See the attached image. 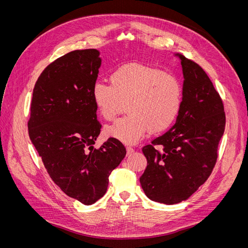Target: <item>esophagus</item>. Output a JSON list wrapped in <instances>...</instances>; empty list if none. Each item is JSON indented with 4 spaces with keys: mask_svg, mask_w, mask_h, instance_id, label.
Returning <instances> with one entry per match:
<instances>
[{
    "mask_svg": "<svg viewBox=\"0 0 248 248\" xmlns=\"http://www.w3.org/2000/svg\"><path fill=\"white\" fill-rule=\"evenodd\" d=\"M126 150H127V155H131L134 152V149L132 147H130V146H127Z\"/></svg>",
    "mask_w": 248,
    "mask_h": 248,
    "instance_id": "obj_1",
    "label": "esophagus"
}]
</instances>
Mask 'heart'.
Masks as SVG:
<instances>
[{
	"instance_id": "1",
	"label": "heart",
	"mask_w": 248,
	"mask_h": 248,
	"mask_svg": "<svg viewBox=\"0 0 248 248\" xmlns=\"http://www.w3.org/2000/svg\"><path fill=\"white\" fill-rule=\"evenodd\" d=\"M92 100L99 116L111 121L122 103L128 115L108 126L106 133L124 142H136L149 130L159 133L170 127L182 107L183 88L170 73L140 63L119 67L109 84L96 81Z\"/></svg>"
}]
</instances>
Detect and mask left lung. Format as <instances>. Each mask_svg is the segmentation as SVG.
I'll use <instances>...</instances> for the list:
<instances>
[{
	"label": "left lung",
	"mask_w": 248,
	"mask_h": 248,
	"mask_svg": "<svg viewBox=\"0 0 248 248\" xmlns=\"http://www.w3.org/2000/svg\"><path fill=\"white\" fill-rule=\"evenodd\" d=\"M182 107L176 124L141 148L148 166L140 178L147 197L172 205L188 199L216 164L226 126L219 93L202 67L183 55Z\"/></svg>",
	"instance_id": "left-lung-1"
}]
</instances>
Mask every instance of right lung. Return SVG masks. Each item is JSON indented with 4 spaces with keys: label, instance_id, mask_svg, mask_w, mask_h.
<instances>
[{
    "label": "right lung",
    "instance_id": "add662e5",
    "mask_svg": "<svg viewBox=\"0 0 248 248\" xmlns=\"http://www.w3.org/2000/svg\"><path fill=\"white\" fill-rule=\"evenodd\" d=\"M100 65L94 48L72 50L47 65L35 84L28 121L29 137L52 181L85 205L107 192L110 172L126 155L115 138L93 147L101 129L92 100Z\"/></svg>",
    "mask_w": 248,
    "mask_h": 248
}]
</instances>
